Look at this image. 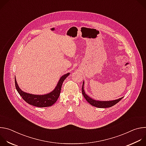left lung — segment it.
<instances>
[{"label":"left lung","instance_id":"obj_1","mask_svg":"<svg viewBox=\"0 0 146 146\" xmlns=\"http://www.w3.org/2000/svg\"><path fill=\"white\" fill-rule=\"evenodd\" d=\"M83 86H84V82L82 83V94L83 95V96L84 97V98L86 99V100L93 106L99 108H110L114 105H115V104H117L118 102H119L123 98H121L119 99H118L115 100H112V101H98L92 99L88 96L86 95L85 93V91L84 90V87H83Z\"/></svg>","mask_w":146,"mask_h":146}]
</instances>
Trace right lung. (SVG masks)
<instances>
[{
  "mask_svg": "<svg viewBox=\"0 0 146 146\" xmlns=\"http://www.w3.org/2000/svg\"><path fill=\"white\" fill-rule=\"evenodd\" d=\"M69 74V73H68L64 75L63 76H62L55 90L50 94L44 95H32L23 92L19 88L15 77V88L20 96L23 98V99L27 103L29 104V105L38 108L49 107L54 105L56 102V101L58 100V98H59L62 83H63L64 81Z\"/></svg>",
  "mask_w": 146,
  "mask_h": 146,
  "instance_id": "add662e5",
  "label": "right lung"
}]
</instances>
